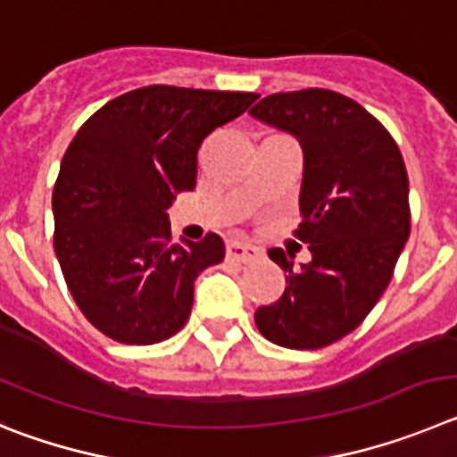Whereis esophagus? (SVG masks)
<instances>
[{
  "label": "esophagus",
  "mask_w": 457,
  "mask_h": 457,
  "mask_svg": "<svg viewBox=\"0 0 457 457\" xmlns=\"http://www.w3.org/2000/svg\"><path fill=\"white\" fill-rule=\"evenodd\" d=\"M262 257V250L257 245L241 244V241H228V259L237 264H250Z\"/></svg>",
  "instance_id": "34e87169"
}]
</instances>
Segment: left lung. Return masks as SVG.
<instances>
[{
	"label": "left lung",
	"instance_id": "1",
	"mask_svg": "<svg viewBox=\"0 0 457 457\" xmlns=\"http://www.w3.org/2000/svg\"><path fill=\"white\" fill-rule=\"evenodd\" d=\"M250 116L303 147V223L295 234L312 253L294 269L291 254L269 250L287 287L279 300L254 312V323L278 346H330L373 310L410 237L401 150L367 109L335 90L275 93Z\"/></svg>",
	"mask_w": 457,
	"mask_h": 457
}]
</instances>
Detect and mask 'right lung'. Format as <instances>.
<instances>
[{
	"mask_svg": "<svg viewBox=\"0 0 457 457\" xmlns=\"http://www.w3.org/2000/svg\"><path fill=\"white\" fill-rule=\"evenodd\" d=\"M254 93L145 86L96 111L70 143L52 195L54 250L86 319L120 344L187 323L193 282L225 257L219 234L172 244L168 207L195 188L198 150Z\"/></svg>",
	"mask_w": 457,
	"mask_h": 457,
	"instance_id": "add662e5",
	"label": "right lung"
}]
</instances>
